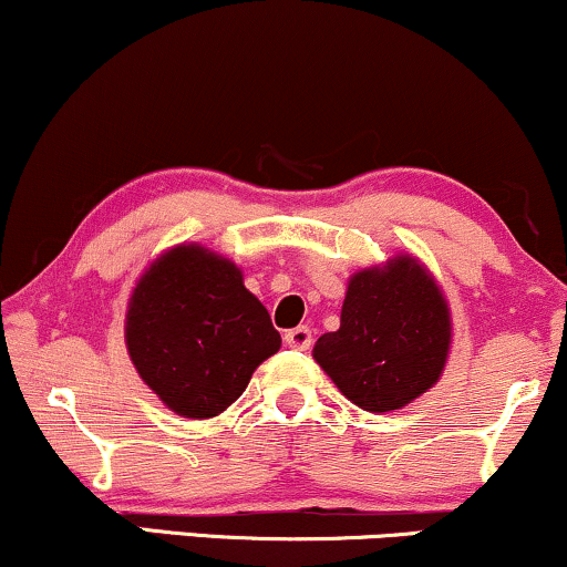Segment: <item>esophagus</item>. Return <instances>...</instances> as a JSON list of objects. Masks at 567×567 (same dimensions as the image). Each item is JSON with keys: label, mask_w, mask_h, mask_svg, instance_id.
I'll list each match as a JSON object with an SVG mask.
<instances>
[{"label": "esophagus", "mask_w": 567, "mask_h": 567, "mask_svg": "<svg viewBox=\"0 0 567 567\" xmlns=\"http://www.w3.org/2000/svg\"><path fill=\"white\" fill-rule=\"evenodd\" d=\"M284 339L291 349H310L312 331L307 326H297V328H291V331H286Z\"/></svg>", "instance_id": "esophagus-1"}]
</instances>
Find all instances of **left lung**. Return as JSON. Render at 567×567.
<instances>
[{"instance_id":"obj_1","label":"left lung","mask_w":567,"mask_h":567,"mask_svg":"<svg viewBox=\"0 0 567 567\" xmlns=\"http://www.w3.org/2000/svg\"><path fill=\"white\" fill-rule=\"evenodd\" d=\"M450 349V310L412 257L349 281L339 331L323 333L316 360L349 402L391 412L429 391Z\"/></svg>"}]
</instances>
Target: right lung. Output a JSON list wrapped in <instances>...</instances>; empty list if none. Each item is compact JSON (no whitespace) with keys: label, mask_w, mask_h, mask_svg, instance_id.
<instances>
[{"label":"right lung","mask_w":567,"mask_h":567,"mask_svg":"<svg viewBox=\"0 0 567 567\" xmlns=\"http://www.w3.org/2000/svg\"><path fill=\"white\" fill-rule=\"evenodd\" d=\"M125 344L167 408L213 417L239 400L281 337L234 262L202 247H176L134 289Z\"/></svg>","instance_id":"right-lung-1"}]
</instances>
